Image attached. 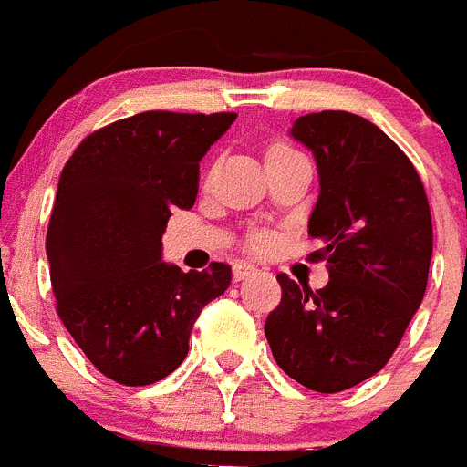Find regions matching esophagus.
I'll use <instances>...</instances> for the list:
<instances>
[{"label":"esophagus","mask_w":467,"mask_h":467,"mask_svg":"<svg viewBox=\"0 0 467 467\" xmlns=\"http://www.w3.org/2000/svg\"><path fill=\"white\" fill-rule=\"evenodd\" d=\"M253 274H257V266L250 265V262H234V278L236 281H245Z\"/></svg>","instance_id":"obj_1"}]
</instances>
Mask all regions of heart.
<instances>
[{
    "label": "heart",
    "mask_w": 467,
    "mask_h": 467,
    "mask_svg": "<svg viewBox=\"0 0 467 467\" xmlns=\"http://www.w3.org/2000/svg\"><path fill=\"white\" fill-rule=\"evenodd\" d=\"M274 149H290V146H274ZM248 245L250 250H254V253H266V250L274 245V238L269 236V234H254V236H250Z\"/></svg>",
    "instance_id": "obj_1"
}]
</instances>
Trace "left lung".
<instances>
[{"label":"left lung","instance_id":"left-lung-1","mask_svg":"<svg viewBox=\"0 0 467 467\" xmlns=\"http://www.w3.org/2000/svg\"><path fill=\"white\" fill-rule=\"evenodd\" d=\"M293 137L317 158L309 260L328 262L330 281L312 290L278 274L265 336L293 380L333 394L376 376L404 337L428 288L432 217L413 162L368 119L321 110L295 119Z\"/></svg>","mask_w":467,"mask_h":467}]
</instances>
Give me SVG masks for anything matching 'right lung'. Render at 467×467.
Returning <instances> with one entry per match:
<instances>
[{"instance_id":"right-lung-1","label":"right lung","mask_w":467,"mask_h":467,"mask_svg":"<svg viewBox=\"0 0 467 467\" xmlns=\"http://www.w3.org/2000/svg\"><path fill=\"white\" fill-rule=\"evenodd\" d=\"M234 119L146 110L91 131L63 167L47 229L56 312L119 385L170 376L202 306L229 288V265L186 274L161 260V238L174 207H193L202 155Z\"/></svg>"}]
</instances>
